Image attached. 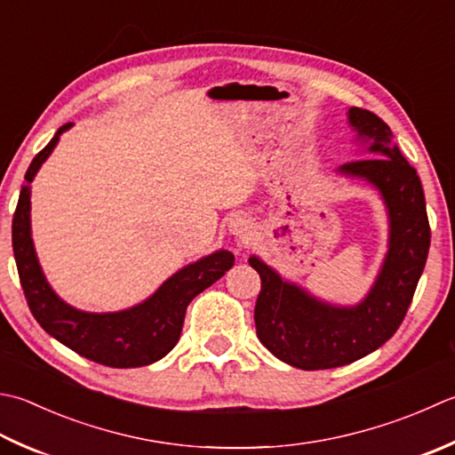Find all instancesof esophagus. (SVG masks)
<instances>
[{"label": "esophagus", "instance_id": "obj_1", "mask_svg": "<svg viewBox=\"0 0 455 455\" xmlns=\"http://www.w3.org/2000/svg\"><path fill=\"white\" fill-rule=\"evenodd\" d=\"M228 230H230V235H235L236 238L243 240V243H246V240L252 235V222L244 215H233L228 219Z\"/></svg>", "mask_w": 455, "mask_h": 455}]
</instances>
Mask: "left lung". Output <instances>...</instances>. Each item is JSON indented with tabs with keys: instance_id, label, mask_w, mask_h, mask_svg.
Returning <instances> with one entry per match:
<instances>
[{
	"instance_id": "left-lung-1",
	"label": "left lung",
	"mask_w": 455,
	"mask_h": 455,
	"mask_svg": "<svg viewBox=\"0 0 455 455\" xmlns=\"http://www.w3.org/2000/svg\"><path fill=\"white\" fill-rule=\"evenodd\" d=\"M347 122L371 159H355L335 172L375 187L388 217V248L367 296L355 306L331 304L256 254L248 258L262 280L254 307L258 339L274 357L301 371L343 367L385 345L403 323L430 251L420 177L400 154L393 132L357 106L347 112Z\"/></svg>"
}]
</instances>
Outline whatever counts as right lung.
I'll list each match as a JSON object with an SVG mask.
<instances>
[{
  "instance_id": "add662e5",
  "label": "right lung",
  "mask_w": 455,
  "mask_h": 455,
  "mask_svg": "<svg viewBox=\"0 0 455 455\" xmlns=\"http://www.w3.org/2000/svg\"><path fill=\"white\" fill-rule=\"evenodd\" d=\"M73 128L65 124L41 149L27 169L17 203L12 238L17 272L27 304L37 323L68 349L83 355L94 363L114 369H133L164 359L181 337V327L187 306L191 299L212 286L227 270L233 268V252L215 251L177 270L149 298L140 304L120 309L94 314L67 304L51 288L43 274L31 236V181L57 148L60 133Z\"/></svg>"
}]
</instances>
